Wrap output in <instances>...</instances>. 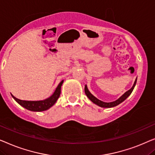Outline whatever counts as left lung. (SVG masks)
Instances as JSON below:
<instances>
[{
    "label": "left lung",
    "instance_id": "left-lung-1",
    "mask_svg": "<svg viewBox=\"0 0 155 155\" xmlns=\"http://www.w3.org/2000/svg\"><path fill=\"white\" fill-rule=\"evenodd\" d=\"M136 81H137V78H136V80H135V82L134 85H133L132 88L129 89V90L126 91V93H124L123 95H121V96L119 97V99H117V100H115V101H113V102H104L103 101H101V100H100L99 99H97V97H95L94 95L93 94H91L90 91H88V88H87V86L86 85L85 86V88H84V91H85V93H86V96L88 97L89 100H91V101H92L93 103L97 104V105H98L100 107H104V108H110V107H115V106H117L118 104H119L120 103H121L122 102H124V100H125L127 97L129 96V95L131 94L132 91H134V87L136 86Z\"/></svg>",
    "mask_w": 155,
    "mask_h": 155
}]
</instances>
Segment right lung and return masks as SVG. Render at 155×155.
Listing matches in <instances>:
<instances>
[{
    "instance_id": "1",
    "label": "right lung",
    "mask_w": 155,
    "mask_h": 155,
    "mask_svg": "<svg viewBox=\"0 0 155 155\" xmlns=\"http://www.w3.org/2000/svg\"><path fill=\"white\" fill-rule=\"evenodd\" d=\"M64 82V80H62L57 87L55 92L53 94L50 96L48 98L43 100H38V101H28V100H21L17 99V97L13 96L12 97L15 100L17 103H19L21 106L25 107L28 110L32 111V112H43L51 108L52 106L55 104L57 100L59 98L61 93V86Z\"/></svg>"
}]
</instances>
